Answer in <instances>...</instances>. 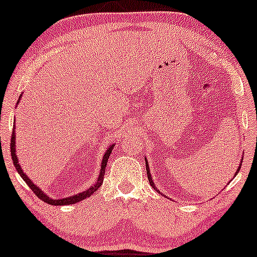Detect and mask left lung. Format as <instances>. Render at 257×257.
<instances>
[{"label":"left lung","instance_id":"8db88e82","mask_svg":"<svg viewBox=\"0 0 257 257\" xmlns=\"http://www.w3.org/2000/svg\"><path fill=\"white\" fill-rule=\"evenodd\" d=\"M145 161H146V173H148V178H149V182H150V184H151V187L155 189V190H157V188L155 187V184H154V182H152V178H151V173H150V167H149V163H148V160L145 159ZM241 163H243V161H241L240 162V165H239V167H238V170H236V172H235V174H234V176H236V174H238V172L240 171V167H241ZM159 191V190H157Z\"/></svg>","mask_w":257,"mask_h":257}]
</instances>
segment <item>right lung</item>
Masks as SVG:
<instances>
[{"mask_svg":"<svg viewBox=\"0 0 257 257\" xmlns=\"http://www.w3.org/2000/svg\"><path fill=\"white\" fill-rule=\"evenodd\" d=\"M22 95L19 96L18 98V102L19 103V100H21ZM14 129H16V125L13 126V133H12V138H11V155H12V160H13V165L14 167H16L17 172H18L19 174H21L22 178L24 179V182L27 183L28 185H29V188L32 189V190L35 193V195L39 197V199L42 200V201L47 202L49 205H56V206H58V205H73V204H77V202L81 201V200L86 199V197L91 196L92 194L95 193V191L97 190L98 188L102 185V182H103V177H105V171H106V166H107V161H108V157L109 155H111L112 150H113V146L114 144H112V145H109V148L107 149L105 155H103L102 157V163H101V171H100V174H98V178H97V182L95 183L94 185H91L89 189H86V190L81 191V193L77 194V195H72L69 197H63V199H60V200H53L51 199L46 195V194L44 193V191L41 190L40 188L36 187L35 184L32 182V179L28 178L27 174L24 173L23 170H22L21 165H19V161L17 159V155H16V134H14Z\"/></svg>","mask_w":257,"mask_h":257,"instance_id":"add662e5","label":"right lung"}]
</instances>
